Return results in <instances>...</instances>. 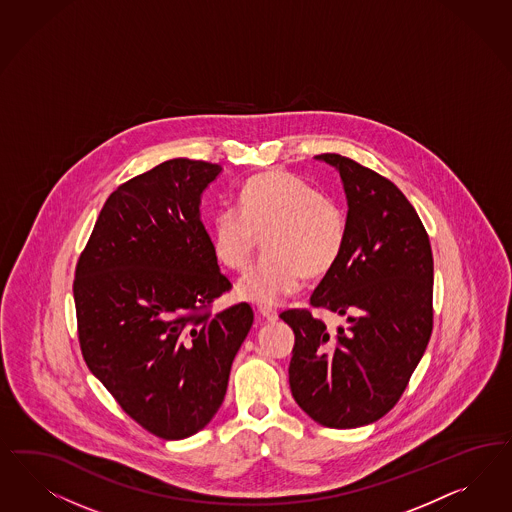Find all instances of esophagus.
Returning a JSON list of instances; mask_svg holds the SVG:
<instances>
[{"mask_svg": "<svg viewBox=\"0 0 512 512\" xmlns=\"http://www.w3.org/2000/svg\"><path fill=\"white\" fill-rule=\"evenodd\" d=\"M258 313H260V316H262L264 320H267V322H275V320L279 318L277 311L271 309V307H267V305H260V307H258Z\"/></svg>", "mask_w": 512, "mask_h": 512, "instance_id": "34e87169", "label": "esophagus"}]
</instances>
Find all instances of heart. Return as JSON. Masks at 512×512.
I'll return each mask as SVG.
<instances>
[{
    "instance_id": "obj_1",
    "label": "heart",
    "mask_w": 512,
    "mask_h": 512,
    "mask_svg": "<svg viewBox=\"0 0 512 512\" xmlns=\"http://www.w3.org/2000/svg\"><path fill=\"white\" fill-rule=\"evenodd\" d=\"M265 235V254L239 281V294L275 305L294 294L303 277L320 279L337 265L347 245L341 205L309 181L288 171H265L239 190L237 207L213 216L215 256L233 271H245Z\"/></svg>"
}]
</instances>
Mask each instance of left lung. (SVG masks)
Segmentation results:
<instances>
[{
    "mask_svg": "<svg viewBox=\"0 0 512 512\" xmlns=\"http://www.w3.org/2000/svg\"><path fill=\"white\" fill-rule=\"evenodd\" d=\"M348 199L347 245L311 307L347 314L328 330L309 309L281 318L294 330L290 390L326 428H360L396 407L433 330V254L409 199L377 171L326 152Z\"/></svg>",
    "mask_w": 512,
    "mask_h": 512,
    "instance_id": "1",
    "label": "left lung"
}]
</instances>
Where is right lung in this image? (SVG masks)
<instances>
[{
	"instance_id": "add662e5",
	"label": "right lung",
	"mask_w": 512,
	"mask_h": 512,
	"mask_svg": "<svg viewBox=\"0 0 512 512\" xmlns=\"http://www.w3.org/2000/svg\"><path fill=\"white\" fill-rule=\"evenodd\" d=\"M222 167L175 158L122 182L107 198L75 267L84 362L122 411L177 441L220 409L231 362L254 313L218 271L199 196Z\"/></svg>"
}]
</instances>
